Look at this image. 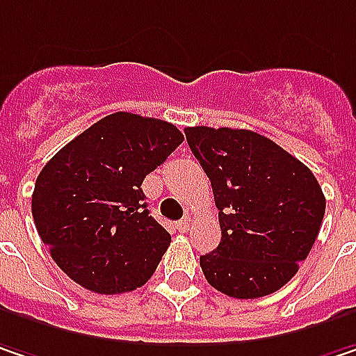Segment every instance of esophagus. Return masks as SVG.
<instances>
[{
    "label": "esophagus",
    "mask_w": 356,
    "mask_h": 356,
    "mask_svg": "<svg viewBox=\"0 0 356 356\" xmlns=\"http://www.w3.org/2000/svg\"><path fill=\"white\" fill-rule=\"evenodd\" d=\"M175 228H177L179 232H187V230H189V218H183L181 222L175 224Z\"/></svg>",
    "instance_id": "34e87169"
}]
</instances>
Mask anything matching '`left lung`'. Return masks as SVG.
Returning <instances> with one entry per match:
<instances>
[{"instance_id":"obj_1","label":"left lung","mask_w":356,"mask_h":356,"mask_svg":"<svg viewBox=\"0 0 356 356\" xmlns=\"http://www.w3.org/2000/svg\"><path fill=\"white\" fill-rule=\"evenodd\" d=\"M185 136L220 210L222 241L200 257L208 283L238 300L281 289L320 232V183L302 161L252 130L193 126Z\"/></svg>"}]
</instances>
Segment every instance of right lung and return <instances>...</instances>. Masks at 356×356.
Instances as JSON below:
<instances>
[{
	"instance_id": "obj_1",
	"label": "right lung",
	"mask_w": 356,
	"mask_h": 356,
	"mask_svg": "<svg viewBox=\"0 0 356 356\" xmlns=\"http://www.w3.org/2000/svg\"><path fill=\"white\" fill-rule=\"evenodd\" d=\"M181 143L165 120L115 112L44 165L32 193L34 224L75 283L113 296L150 279L171 234L148 216L140 185Z\"/></svg>"
}]
</instances>
